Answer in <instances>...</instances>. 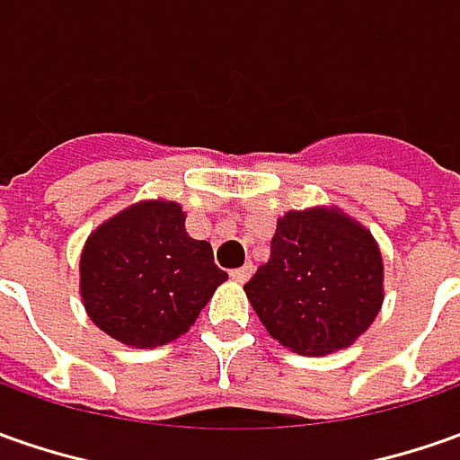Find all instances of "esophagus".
Returning a JSON list of instances; mask_svg holds the SVG:
<instances>
[{"mask_svg": "<svg viewBox=\"0 0 460 460\" xmlns=\"http://www.w3.org/2000/svg\"><path fill=\"white\" fill-rule=\"evenodd\" d=\"M252 272H254V267H252V264L236 267V270H231V279H236V282H246V279L252 278Z\"/></svg>", "mask_w": 460, "mask_h": 460, "instance_id": "34e87169", "label": "esophagus"}]
</instances>
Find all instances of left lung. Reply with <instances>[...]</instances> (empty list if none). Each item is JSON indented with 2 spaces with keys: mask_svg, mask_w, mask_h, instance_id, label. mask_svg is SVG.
Instances as JSON below:
<instances>
[{
  "mask_svg": "<svg viewBox=\"0 0 460 460\" xmlns=\"http://www.w3.org/2000/svg\"><path fill=\"white\" fill-rule=\"evenodd\" d=\"M385 264L372 231L339 208L288 211L270 260L244 285L272 339L303 357H325L374 323L385 300Z\"/></svg>",
  "mask_w": 460,
  "mask_h": 460,
  "instance_id": "8db88e82",
  "label": "left lung"
}]
</instances>
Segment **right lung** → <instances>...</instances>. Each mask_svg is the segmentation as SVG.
<instances>
[{
    "label": "right lung",
    "mask_w": 460,
    "mask_h": 460,
    "mask_svg": "<svg viewBox=\"0 0 460 460\" xmlns=\"http://www.w3.org/2000/svg\"><path fill=\"white\" fill-rule=\"evenodd\" d=\"M226 278L211 244L188 236L175 200L124 208L91 231L81 252L88 318L135 349L181 339Z\"/></svg>",
    "instance_id": "1"
}]
</instances>
